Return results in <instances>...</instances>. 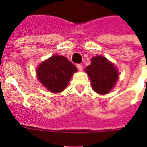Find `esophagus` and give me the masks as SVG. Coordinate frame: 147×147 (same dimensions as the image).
Returning <instances> with one entry per match:
<instances>
[{
  "instance_id": "esophagus-1",
  "label": "esophagus",
  "mask_w": 147,
  "mask_h": 147,
  "mask_svg": "<svg viewBox=\"0 0 147 147\" xmlns=\"http://www.w3.org/2000/svg\"><path fill=\"white\" fill-rule=\"evenodd\" d=\"M77 68H78V69L79 71H82V65H80V64H78V65H77Z\"/></svg>"
}]
</instances>
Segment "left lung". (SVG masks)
Instances as JSON below:
<instances>
[{
	"mask_svg": "<svg viewBox=\"0 0 147 147\" xmlns=\"http://www.w3.org/2000/svg\"><path fill=\"white\" fill-rule=\"evenodd\" d=\"M85 71L90 78L92 89L100 95L109 93L119 78V72L114 64L100 55L92 58L91 65Z\"/></svg>",
	"mask_w": 147,
	"mask_h": 147,
	"instance_id": "1",
	"label": "left lung"
}]
</instances>
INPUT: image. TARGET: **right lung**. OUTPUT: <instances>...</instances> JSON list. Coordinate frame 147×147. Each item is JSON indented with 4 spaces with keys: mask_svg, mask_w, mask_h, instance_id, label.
Returning a JSON list of instances; mask_svg holds the SVG:
<instances>
[{
    "mask_svg": "<svg viewBox=\"0 0 147 147\" xmlns=\"http://www.w3.org/2000/svg\"><path fill=\"white\" fill-rule=\"evenodd\" d=\"M78 69L62 55H52L38 65L37 76L45 88L53 93H59L68 86L73 74Z\"/></svg>",
    "mask_w": 147,
    "mask_h": 147,
    "instance_id": "right-lung-1",
    "label": "right lung"
}]
</instances>
